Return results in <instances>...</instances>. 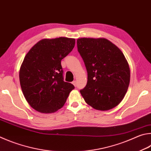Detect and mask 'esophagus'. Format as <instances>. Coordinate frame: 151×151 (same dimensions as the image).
Here are the masks:
<instances>
[{
    "label": "esophagus",
    "mask_w": 151,
    "mask_h": 151,
    "mask_svg": "<svg viewBox=\"0 0 151 151\" xmlns=\"http://www.w3.org/2000/svg\"><path fill=\"white\" fill-rule=\"evenodd\" d=\"M73 84L74 85V86H76V81H73Z\"/></svg>",
    "instance_id": "esophagus-1"
}]
</instances>
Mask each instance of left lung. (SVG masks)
I'll return each instance as SVG.
<instances>
[{
	"mask_svg": "<svg viewBox=\"0 0 151 151\" xmlns=\"http://www.w3.org/2000/svg\"><path fill=\"white\" fill-rule=\"evenodd\" d=\"M78 51L88 73L81 94L88 105L109 110L122 102L130 82V69L122 51L105 38H80Z\"/></svg>",
	"mask_w": 151,
	"mask_h": 151,
	"instance_id": "1",
	"label": "left lung"
}]
</instances>
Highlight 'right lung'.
<instances>
[{
    "mask_svg": "<svg viewBox=\"0 0 151 151\" xmlns=\"http://www.w3.org/2000/svg\"><path fill=\"white\" fill-rule=\"evenodd\" d=\"M75 40L61 37L43 39L26 54L19 77L22 90L30 106L41 113L61 108L74 85L63 81L61 60L75 47Z\"/></svg>",
    "mask_w": 151,
    "mask_h": 151,
    "instance_id": "obj_1",
    "label": "right lung"
}]
</instances>
